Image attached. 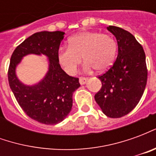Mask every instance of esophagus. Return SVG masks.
I'll return each mask as SVG.
<instances>
[{
	"label": "esophagus",
	"instance_id": "obj_1",
	"mask_svg": "<svg viewBox=\"0 0 156 156\" xmlns=\"http://www.w3.org/2000/svg\"><path fill=\"white\" fill-rule=\"evenodd\" d=\"M86 82H87V78H84V77H80V78H79V83H80V84L81 85L84 84Z\"/></svg>",
	"mask_w": 156,
	"mask_h": 156
}]
</instances>
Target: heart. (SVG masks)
I'll list each match as a JSON object with an SVG mask.
<instances>
[{
    "instance_id": "heart-1",
    "label": "heart",
    "mask_w": 156,
    "mask_h": 156,
    "mask_svg": "<svg viewBox=\"0 0 156 156\" xmlns=\"http://www.w3.org/2000/svg\"><path fill=\"white\" fill-rule=\"evenodd\" d=\"M117 43L111 36L98 32L84 31L68 39V47L59 48L58 60L64 71L75 74L82 59L84 69L105 72L111 67L116 58Z\"/></svg>"
}]
</instances>
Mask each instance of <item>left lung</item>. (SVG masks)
<instances>
[{"label":"left lung","instance_id":"8db88e82","mask_svg":"<svg viewBox=\"0 0 156 156\" xmlns=\"http://www.w3.org/2000/svg\"><path fill=\"white\" fill-rule=\"evenodd\" d=\"M107 29L117 39L118 57L98 77L102 87L94 98L106 116L120 118L135 108L144 94L148 76L145 53L130 32L115 26Z\"/></svg>","mask_w":156,"mask_h":156}]
</instances>
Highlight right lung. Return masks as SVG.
Listing matches in <instances>:
<instances>
[{
  "label": "right lung",
  "mask_w": 156,
  "mask_h": 156,
  "mask_svg": "<svg viewBox=\"0 0 156 156\" xmlns=\"http://www.w3.org/2000/svg\"><path fill=\"white\" fill-rule=\"evenodd\" d=\"M64 32H39L30 36L13 51L8 68V81L22 110L34 120L56 124L67 117L73 106V94L80 87L78 78L68 75L61 68L58 52ZM44 54L49 59L45 78L34 86L22 85L15 76L16 65L27 54Z\"/></svg>",
  "instance_id": "obj_1"
}]
</instances>
